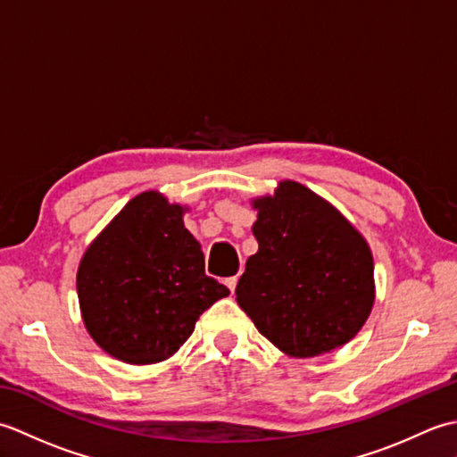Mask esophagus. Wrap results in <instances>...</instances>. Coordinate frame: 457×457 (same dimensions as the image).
<instances>
[{
  "label": "esophagus",
  "instance_id": "1",
  "mask_svg": "<svg viewBox=\"0 0 457 457\" xmlns=\"http://www.w3.org/2000/svg\"><path fill=\"white\" fill-rule=\"evenodd\" d=\"M226 287L231 290V293H234L236 287H237V277H229V278H226Z\"/></svg>",
  "mask_w": 457,
  "mask_h": 457
}]
</instances>
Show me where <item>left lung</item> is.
<instances>
[{"mask_svg": "<svg viewBox=\"0 0 457 457\" xmlns=\"http://www.w3.org/2000/svg\"><path fill=\"white\" fill-rule=\"evenodd\" d=\"M251 206L259 249L236 288L241 310L290 357H318L353 339L375 303L367 239L295 180H280Z\"/></svg>", "mask_w": 457, "mask_h": 457, "instance_id": "8db88e82", "label": "left lung"}]
</instances>
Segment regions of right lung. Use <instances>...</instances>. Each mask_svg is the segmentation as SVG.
<instances>
[{
    "mask_svg": "<svg viewBox=\"0 0 457 457\" xmlns=\"http://www.w3.org/2000/svg\"><path fill=\"white\" fill-rule=\"evenodd\" d=\"M159 190L141 192L84 251L76 273L80 314L105 353L129 365L164 361L228 287L204 273V253Z\"/></svg>",
    "mask_w": 457,
    "mask_h": 457,
    "instance_id": "add662e5",
    "label": "right lung"
}]
</instances>
